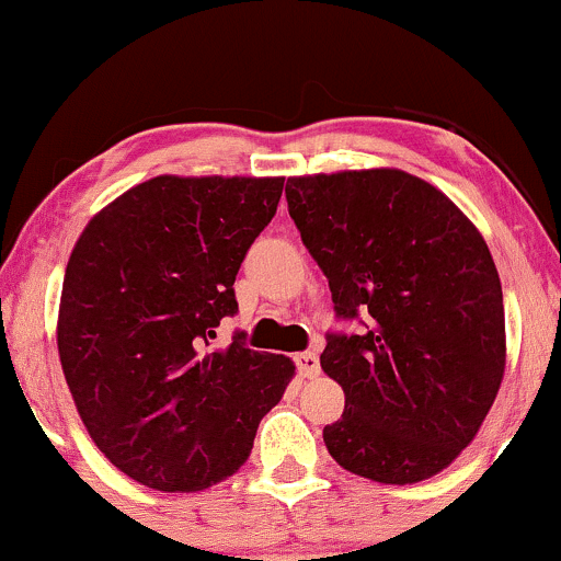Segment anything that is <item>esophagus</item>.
I'll use <instances>...</instances> for the list:
<instances>
[{"label": "esophagus", "mask_w": 561, "mask_h": 561, "mask_svg": "<svg viewBox=\"0 0 561 561\" xmlns=\"http://www.w3.org/2000/svg\"><path fill=\"white\" fill-rule=\"evenodd\" d=\"M294 364H297L299 375L307 377V379H312L318 375V371H321V360H318V355L310 353V351L299 353L297 358H294Z\"/></svg>", "instance_id": "obj_1"}]
</instances>
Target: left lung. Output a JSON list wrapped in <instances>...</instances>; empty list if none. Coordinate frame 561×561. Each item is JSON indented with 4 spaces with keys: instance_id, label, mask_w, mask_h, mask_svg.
<instances>
[{
    "instance_id": "8db88e82",
    "label": "left lung",
    "mask_w": 561,
    "mask_h": 561,
    "mask_svg": "<svg viewBox=\"0 0 561 561\" xmlns=\"http://www.w3.org/2000/svg\"><path fill=\"white\" fill-rule=\"evenodd\" d=\"M288 214L329 278L340 321L321 369L345 390L323 427L345 471L414 484L479 433L505 371L497 267L479 230L436 186L396 171L286 182Z\"/></svg>"
}]
</instances>
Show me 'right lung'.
<instances>
[{
  "label": "right lung",
  "instance_id": "1",
  "mask_svg": "<svg viewBox=\"0 0 561 561\" xmlns=\"http://www.w3.org/2000/svg\"><path fill=\"white\" fill-rule=\"evenodd\" d=\"M283 179L154 176L88 221L58 310L64 377L95 447L138 484L197 492L249 460L291 382L286 355L214 351L234 275Z\"/></svg>",
  "mask_w": 561,
  "mask_h": 561
}]
</instances>
